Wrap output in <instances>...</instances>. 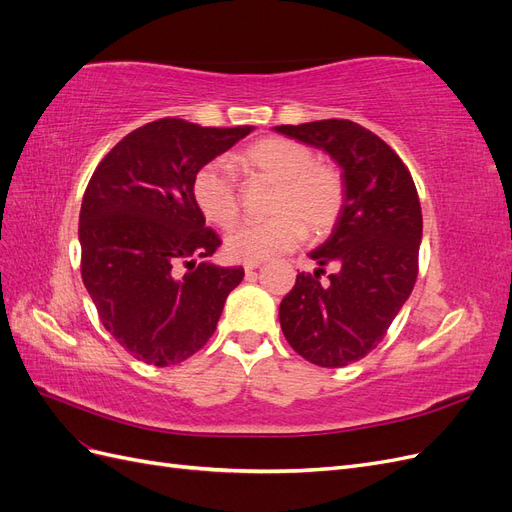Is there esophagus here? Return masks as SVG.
Segmentation results:
<instances>
[{
    "label": "esophagus",
    "mask_w": 512,
    "mask_h": 512,
    "mask_svg": "<svg viewBox=\"0 0 512 512\" xmlns=\"http://www.w3.org/2000/svg\"><path fill=\"white\" fill-rule=\"evenodd\" d=\"M260 265H262L260 260H247V262H243V269H245V273H252V271H256Z\"/></svg>",
    "instance_id": "esophagus-1"
}]
</instances>
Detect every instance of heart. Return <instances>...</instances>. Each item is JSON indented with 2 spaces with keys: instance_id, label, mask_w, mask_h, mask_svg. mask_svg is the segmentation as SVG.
Segmentation results:
<instances>
[{
  "instance_id": "obj_1",
  "label": "heart",
  "mask_w": 512,
  "mask_h": 512,
  "mask_svg": "<svg viewBox=\"0 0 512 512\" xmlns=\"http://www.w3.org/2000/svg\"><path fill=\"white\" fill-rule=\"evenodd\" d=\"M239 164L275 181L269 211L273 218L243 224L228 232L226 252L235 260H267L297 245L305 228L309 235L329 232L344 207V179L333 164L318 162L314 151L290 138H262L245 149ZM198 211L213 226L228 228L239 218V188L224 162H209L192 181Z\"/></svg>"
}]
</instances>
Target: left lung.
Segmentation results:
<instances>
[{
  "mask_svg": "<svg viewBox=\"0 0 512 512\" xmlns=\"http://www.w3.org/2000/svg\"><path fill=\"white\" fill-rule=\"evenodd\" d=\"M275 132L327 151L342 168L344 207L331 237L280 303L288 344L320 367H346L374 350L408 301L418 273L423 215L410 170L380 136L350 119ZM336 273L319 282L323 267Z\"/></svg>",
  "mask_w": 512,
  "mask_h": 512,
  "instance_id": "8db88e82",
  "label": "left lung"
}]
</instances>
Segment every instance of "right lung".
I'll list each match as a JSON object with an SVG mask.
<instances>
[{"label":"right lung","instance_id":"obj_1","mask_svg":"<svg viewBox=\"0 0 512 512\" xmlns=\"http://www.w3.org/2000/svg\"><path fill=\"white\" fill-rule=\"evenodd\" d=\"M252 130L158 119L123 136L91 175L79 218L83 284L134 359L168 367L198 352L241 284V267L207 260L222 241L192 181Z\"/></svg>","mask_w":512,"mask_h":512}]
</instances>
